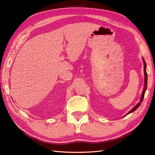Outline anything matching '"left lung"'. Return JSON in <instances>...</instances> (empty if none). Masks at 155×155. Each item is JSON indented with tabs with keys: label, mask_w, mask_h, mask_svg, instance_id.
I'll list each match as a JSON object with an SVG mask.
<instances>
[{
	"label": "left lung",
	"mask_w": 155,
	"mask_h": 155,
	"mask_svg": "<svg viewBox=\"0 0 155 155\" xmlns=\"http://www.w3.org/2000/svg\"><path fill=\"white\" fill-rule=\"evenodd\" d=\"M143 64H144V74H145V83H144V87H143V92L142 94H141V100H140V102L137 105H136L134 108H133L132 109L130 110V111L128 113V114H130V113L133 112L134 111H135L136 109H137L140 106V104H141V102L143 101V97H144V94H145V91L146 90V88H147V80H148V77H147V72H146V62L145 61L143 60Z\"/></svg>",
	"instance_id": "8db88e82"
}]
</instances>
